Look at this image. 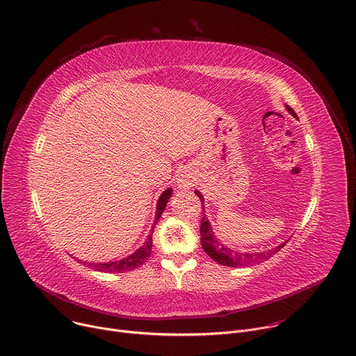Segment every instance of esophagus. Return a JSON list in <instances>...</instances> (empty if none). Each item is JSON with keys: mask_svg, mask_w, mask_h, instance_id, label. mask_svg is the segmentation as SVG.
I'll return each instance as SVG.
<instances>
[{"mask_svg": "<svg viewBox=\"0 0 356 356\" xmlns=\"http://www.w3.org/2000/svg\"><path fill=\"white\" fill-rule=\"evenodd\" d=\"M189 184H188V181L186 179H184V178H179L178 179V186H181V188H186Z\"/></svg>", "mask_w": 356, "mask_h": 356, "instance_id": "obj_1", "label": "esophagus"}]
</instances>
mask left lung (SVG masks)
I'll return each instance as SVG.
<instances>
[{
  "label": "left lung",
  "instance_id": "8db88e82",
  "mask_svg": "<svg viewBox=\"0 0 356 356\" xmlns=\"http://www.w3.org/2000/svg\"><path fill=\"white\" fill-rule=\"evenodd\" d=\"M289 113L294 117H297V114L294 113V110L289 106H286ZM195 193L200 196V200L202 202V222H201V243H202V249L205 250V253L212 257L215 261H218L222 266H227V267H243V266H249V264H254V263H260L264 261L267 259H270L273 254L277 253L279 250H282L284 248V245L289 242H283L282 245L271 248L268 250L264 252H238L233 250L227 246H225L212 230V226L207 218L205 213V205H204V196L200 191H195Z\"/></svg>",
  "mask_w": 356,
  "mask_h": 356
}]
</instances>
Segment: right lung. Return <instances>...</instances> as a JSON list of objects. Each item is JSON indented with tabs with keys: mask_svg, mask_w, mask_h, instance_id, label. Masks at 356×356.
Here are the masks:
<instances>
[{
	"mask_svg": "<svg viewBox=\"0 0 356 356\" xmlns=\"http://www.w3.org/2000/svg\"><path fill=\"white\" fill-rule=\"evenodd\" d=\"M172 195V188H168L165 189L160 200H158L156 202V209H155V219H154V223H152V229H151V233L148 234V238L145 239L144 245L137 249L133 254L122 259V260H115V261H107V263H88L90 267H93V270L96 271H103V273H123V271H130V270H134V268H138L141 264H144L147 261V259L151 256V249H152V230L156 225V222L160 220L167 204H168V200L171 198ZM82 263H86V261H82Z\"/></svg>",
	"mask_w": 356,
	"mask_h": 356,
	"instance_id": "1",
	"label": "right lung"
}]
</instances>
